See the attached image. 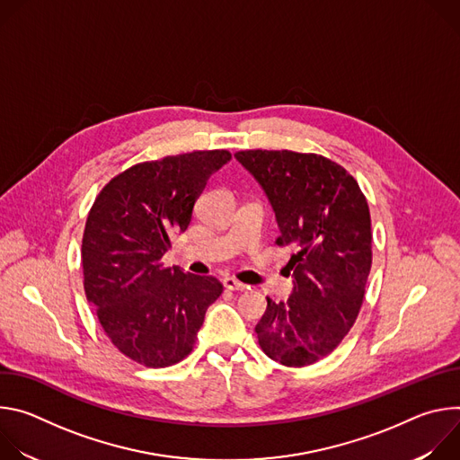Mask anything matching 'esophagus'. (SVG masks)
<instances>
[{
  "label": "esophagus",
  "instance_id": "esophagus-1",
  "mask_svg": "<svg viewBox=\"0 0 460 460\" xmlns=\"http://www.w3.org/2000/svg\"><path fill=\"white\" fill-rule=\"evenodd\" d=\"M224 288L229 289V291H245V289H247L245 284H242V282H238V280H234V279H231V277L224 279Z\"/></svg>",
  "mask_w": 460,
  "mask_h": 460
}]
</instances>
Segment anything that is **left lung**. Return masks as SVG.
<instances>
[{"label":"left lung","instance_id":"left-lung-1","mask_svg":"<svg viewBox=\"0 0 460 460\" xmlns=\"http://www.w3.org/2000/svg\"><path fill=\"white\" fill-rule=\"evenodd\" d=\"M238 164L264 189L291 245L293 291L286 302L268 296L256 323L270 358L302 367L330 355L360 311L371 270V218L357 180L339 164L293 151H240Z\"/></svg>","mask_w":460,"mask_h":460}]
</instances>
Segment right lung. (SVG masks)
Instances as JSON below:
<instances>
[{
    "mask_svg": "<svg viewBox=\"0 0 460 460\" xmlns=\"http://www.w3.org/2000/svg\"><path fill=\"white\" fill-rule=\"evenodd\" d=\"M229 160L227 151H194L138 164L112 178L91 208L82 240L85 295L111 342L138 364L185 358L224 291L215 277L165 268L162 256Z\"/></svg>",
    "mask_w": 460,
    "mask_h": 460,
    "instance_id": "1",
    "label": "right lung"
}]
</instances>
